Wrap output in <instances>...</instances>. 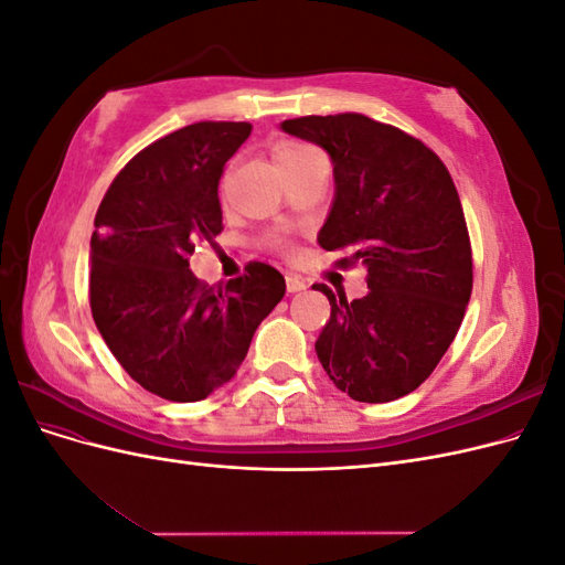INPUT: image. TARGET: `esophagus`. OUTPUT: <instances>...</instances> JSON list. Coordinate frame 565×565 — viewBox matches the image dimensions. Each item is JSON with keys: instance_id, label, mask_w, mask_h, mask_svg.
I'll list each match as a JSON object with an SVG mask.
<instances>
[{"instance_id": "34e87169", "label": "esophagus", "mask_w": 565, "mask_h": 565, "mask_svg": "<svg viewBox=\"0 0 565 565\" xmlns=\"http://www.w3.org/2000/svg\"><path fill=\"white\" fill-rule=\"evenodd\" d=\"M287 280V292H301V289H306V282L301 280V278H297V276H292V273H289V276L285 278Z\"/></svg>"}]
</instances>
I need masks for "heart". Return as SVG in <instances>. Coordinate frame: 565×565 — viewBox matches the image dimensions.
<instances>
[{"label": "heart", "mask_w": 565, "mask_h": 565, "mask_svg": "<svg viewBox=\"0 0 565 565\" xmlns=\"http://www.w3.org/2000/svg\"><path fill=\"white\" fill-rule=\"evenodd\" d=\"M313 148L311 146H303V143H292V141H285V143H278L276 150H273V160H276L278 167H285L289 162L295 160H301L306 156H313Z\"/></svg>", "instance_id": "heart-1"}]
</instances>
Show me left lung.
<instances>
[{"label":"left lung","instance_id":"8db88e82","mask_svg":"<svg viewBox=\"0 0 565 565\" xmlns=\"http://www.w3.org/2000/svg\"><path fill=\"white\" fill-rule=\"evenodd\" d=\"M280 129L320 146L334 167L318 245L347 252L339 266L367 268L363 299L313 285L332 306L318 361L353 401L407 396L452 344L471 297V243L452 177L415 136L358 113L285 119Z\"/></svg>","mask_w":565,"mask_h":565}]
</instances>
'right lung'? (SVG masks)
Masks as SVG:
<instances>
[{"instance_id": "obj_1", "label": "right lung", "mask_w": 565, "mask_h": 565, "mask_svg": "<svg viewBox=\"0 0 565 565\" xmlns=\"http://www.w3.org/2000/svg\"><path fill=\"white\" fill-rule=\"evenodd\" d=\"M249 122H195L162 136L115 177L94 218L89 303L100 337L134 382L195 403L233 380L285 278L262 262L224 287L191 270L221 233L218 179Z\"/></svg>"}]
</instances>
